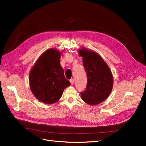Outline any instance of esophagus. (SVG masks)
<instances>
[{
    "instance_id": "34e87169",
    "label": "esophagus",
    "mask_w": 146,
    "mask_h": 146,
    "mask_svg": "<svg viewBox=\"0 0 146 146\" xmlns=\"http://www.w3.org/2000/svg\"><path fill=\"white\" fill-rule=\"evenodd\" d=\"M70 82H71V85H73L74 83V79H71L70 80Z\"/></svg>"
}]
</instances>
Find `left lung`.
Listing matches in <instances>:
<instances>
[{
  "instance_id": "1",
  "label": "left lung",
  "mask_w": 146,
  "mask_h": 146,
  "mask_svg": "<svg viewBox=\"0 0 146 146\" xmlns=\"http://www.w3.org/2000/svg\"><path fill=\"white\" fill-rule=\"evenodd\" d=\"M87 76L85 90L81 92L86 104L95 105L108 97L113 87V76L109 66L97 53L85 48L79 51Z\"/></svg>"
}]
</instances>
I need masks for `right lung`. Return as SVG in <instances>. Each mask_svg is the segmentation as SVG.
<instances>
[{
	"label": "right lung",
	"instance_id": "add662e5",
	"mask_svg": "<svg viewBox=\"0 0 146 146\" xmlns=\"http://www.w3.org/2000/svg\"><path fill=\"white\" fill-rule=\"evenodd\" d=\"M60 52L54 49L44 52L33 67L29 75L30 89L40 101L55 103L61 98L64 89L71 85L60 65Z\"/></svg>",
	"mask_w": 146,
	"mask_h": 146
}]
</instances>
